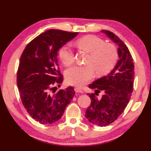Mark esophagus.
I'll return each instance as SVG.
<instances>
[{"instance_id":"1","label":"esophagus","mask_w":151,"mask_h":151,"mask_svg":"<svg viewBox=\"0 0 151 151\" xmlns=\"http://www.w3.org/2000/svg\"><path fill=\"white\" fill-rule=\"evenodd\" d=\"M75 91L76 93H83V91L82 89H80L79 88H75Z\"/></svg>"}]
</instances>
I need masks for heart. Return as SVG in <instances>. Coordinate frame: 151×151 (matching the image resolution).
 <instances>
[{
  "label": "heart",
  "mask_w": 151,
  "mask_h": 151,
  "mask_svg": "<svg viewBox=\"0 0 151 151\" xmlns=\"http://www.w3.org/2000/svg\"><path fill=\"white\" fill-rule=\"evenodd\" d=\"M76 44L80 49L89 53V56L86 60V65L74 66L66 71V80L69 84L82 87L93 78L95 71L98 76H103L114 68L118 53L113 45L106 43L102 38L93 35L82 37L78 40ZM58 56L67 67L75 61L74 52L69 45L60 47Z\"/></svg>",
  "instance_id": "heart-1"
}]
</instances>
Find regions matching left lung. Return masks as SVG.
I'll return each mask as SVG.
<instances>
[{
	"label": "left lung",
	"instance_id": "left-lung-1",
	"mask_svg": "<svg viewBox=\"0 0 151 151\" xmlns=\"http://www.w3.org/2000/svg\"><path fill=\"white\" fill-rule=\"evenodd\" d=\"M118 45L119 60L108 76L96 80L88 85L95 93H88L91 102L86 111L85 117L89 122L99 127H106L116 120L127 107L133 90L134 63L126 45L113 32L102 30ZM101 91L102 98L96 96Z\"/></svg>",
	"mask_w": 151,
	"mask_h": 151
}]
</instances>
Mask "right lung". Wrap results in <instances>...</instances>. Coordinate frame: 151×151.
<instances>
[{
  "label": "right lung",
  "instance_id": "add662e5",
  "mask_svg": "<svg viewBox=\"0 0 151 151\" xmlns=\"http://www.w3.org/2000/svg\"><path fill=\"white\" fill-rule=\"evenodd\" d=\"M78 34L47 30L31 41L20 56L17 72L20 99L30 116L42 124H51L60 119L75 95L72 86L55 93L53 88L63 81L58 51Z\"/></svg>",
  "mask_w": 151,
  "mask_h": 151
}]
</instances>
